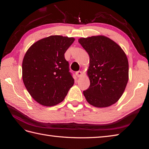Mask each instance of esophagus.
<instances>
[{
	"label": "esophagus",
	"mask_w": 149,
	"mask_h": 149,
	"mask_svg": "<svg viewBox=\"0 0 149 149\" xmlns=\"http://www.w3.org/2000/svg\"><path fill=\"white\" fill-rule=\"evenodd\" d=\"M76 75L77 76L78 78H81V76H82V75H83L82 72L80 71H76Z\"/></svg>",
	"instance_id": "1"
}]
</instances>
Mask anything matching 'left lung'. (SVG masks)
Returning <instances> with one entry per match:
<instances>
[{
    "label": "left lung",
    "mask_w": 149,
    "mask_h": 149,
    "mask_svg": "<svg viewBox=\"0 0 149 149\" xmlns=\"http://www.w3.org/2000/svg\"><path fill=\"white\" fill-rule=\"evenodd\" d=\"M79 43L89 56L88 75L90 85L83 91L94 106L106 107L118 101L129 79V63L124 52L104 36L81 38Z\"/></svg>",
    "instance_id": "1"
}]
</instances>
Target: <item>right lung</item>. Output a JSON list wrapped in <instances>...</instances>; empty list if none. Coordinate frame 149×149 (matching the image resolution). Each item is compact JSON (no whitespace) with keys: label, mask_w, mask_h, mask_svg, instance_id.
<instances>
[{"label":"right lung","mask_w":149,"mask_h":149,"mask_svg":"<svg viewBox=\"0 0 149 149\" xmlns=\"http://www.w3.org/2000/svg\"><path fill=\"white\" fill-rule=\"evenodd\" d=\"M74 38L52 35L40 40L26 52L22 63L25 86L34 100L45 106L64 100L74 79L65 53Z\"/></svg>","instance_id":"right-lung-1"}]
</instances>
